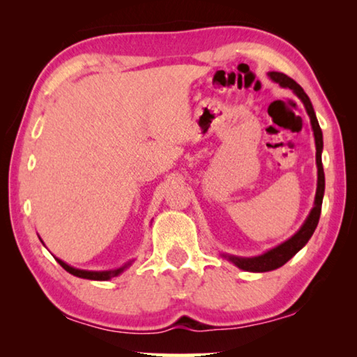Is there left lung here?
I'll return each instance as SVG.
<instances>
[{"instance_id": "1", "label": "left lung", "mask_w": 357, "mask_h": 357, "mask_svg": "<svg viewBox=\"0 0 357 357\" xmlns=\"http://www.w3.org/2000/svg\"><path fill=\"white\" fill-rule=\"evenodd\" d=\"M268 77L271 80L279 83L282 88H288L298 96L302 104L305 107V112L310 118L313 137H315V146H317V168H318V181H317V193H315V203L310 214L307 215L305 222L302 223V227L296 231L291 238L287 239L285 243L275 245L274 249H269L268 252L261 253L258 257H234L222 253L223 258H227L228 261H231L234 266H238L239 269L249 271V273H268V271H274L280 266L285 264L288 259H291L296 253H298L302 247H304L309 239L312 238L313 231L318 225L319 214H321V204L324 197V170H323V162H321V153H323V132L319 129L318 119L313 105L309 99V96L304 93L298 83L288 75L282 74V72H268Z\"/></svg>"}]
</instances>
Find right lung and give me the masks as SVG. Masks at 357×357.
Returning a JSON list of instances; mask_svg holds the SVG:
<instances>
[{
    "label": "right lung",
    "instance_id": "add662e5",
    "mask_svg": "<svg viewBox=\"0 0 357 357\" xmlns=\"http://www.w3.org/2000/svg\"><path fill=\"white\" fill-rule=\"evenodd\" d=\"M40 239V238H39ZM42 243V239H40ZM44 244V243H42ZM56 261L63 266V268L68 271L69 274L75 275V277H80V279H88V280H110L113 277H118L121 273H124L126 269L129 268V266L134 263V259H130V261L126 263L124 266H121V268L116 269H108V271H86V269H77L74 266H69L68 263H64L63 259L56 258Z\"/></svg>",
    "mask_w": 357,
    "mask_h": 357
}]
</instances>
